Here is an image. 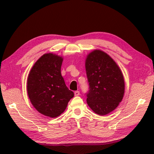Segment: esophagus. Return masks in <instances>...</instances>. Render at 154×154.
<instances>
[{"instance_id": "esophagus-1", "label": "esophagus", "mask_w": 154, "mask_h": 154, "mask_svg": "<svg viewBox=\"0 0 154 154\" xmlns=\"http://www.w3.org/2000/svg\"><path fill=\"white\" fill-rule=\"evenodd\" d=\"M74 94H75V96H79L80 94V93H79V91H75Z\"/></svg>"}]
</instances>
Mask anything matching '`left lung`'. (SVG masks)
<instances>
[{"instance_id":"left-lung-1","label":"left lung","mask_w":154,"mask_h":154,"mask_svg":"<svg viewBox=\"0 0 154 154\" xmlns=\"http://www.w3.org/2000/svg\"><path fill=\"white\" fill-rule=\"evenodd\" d=\"M85 69L90 89L87 104L99 115L109 114L124 97L125 83L121 69L109 55L100 50L87 55Z\"/></svg>"}]
</instances>
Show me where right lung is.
<instances>
[{
	"mask_svg": "<svg viewBox=\"0 0 154 154\" xmlns=\"http://www.w3.org/2000/svg\"><path fill=\"white\" fill-rule=\"evenodd\" d=\"M63 60L60 55L45 54L35 61L28 76L27 92L32 104L50 118L61 115L74 96L61 76Z\"/></svg>",
	"mask_w": 154,
	"mask_h": 154,
	"instance_id": "right-lung-1",
	"label": "right lung"
}]
</instances>
